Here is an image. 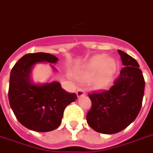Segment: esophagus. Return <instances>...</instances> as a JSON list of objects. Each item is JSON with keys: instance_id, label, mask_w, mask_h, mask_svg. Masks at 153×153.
Masks as SVG:
<instances>
[{"instance_id": "34e87169", "label": "esophagus", "mask_w": 153, "mask_h": 153, "mask_svg": "<svg viewBox=\"0 0 153 153\" xmlns=\"http://www.w3.org/2000/svg\"><path fill=\"white\" fill-rule=\"evenodd\" d=\"M77 97H82V96H84V95H85V91H84V90H83V89H78V90H77Z\"/></svg>"}]
</instances>
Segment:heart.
I'll return each mask as SVG.
<instances>
[{
	"mask_svg": "<svg viewBox=\"0 0 153 153\" xmlns=\"http://www.w3.org/2000/svg\"><path fill=\"white\" fill-rule=\"evenodd\" d=\"M116 69V63L111 58H107L105 55H99L92 58L85 66L78 73L79 80H89L94 74H97V85L105 86L114 74Z\"/></svg>",
	"mask_w": 153,
	"mask_h": 153,
	"instance_id": "b5f03b06",
	"label": "heart"
}]
</instances>
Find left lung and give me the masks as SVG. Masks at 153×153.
<instances>
[{
  "mask_svg": "<svg viewBox=\"0 0 153 153\" xmlns=\"http://www.w3.org/2000/svg\"><path fill=\"white\" fill-rule=\"evenodd\" d=\"M124 68L109 90L89 94L92 108L86 115L95 131L116 134L130 125L141 110L145 79L139 64L132 56L118 50Z\"/></svg>",
  "mask_w": 153,
  "mask_h": 153,
  "instance_id": "8db88e82",
  "label": "left lung"
}]
</instances>
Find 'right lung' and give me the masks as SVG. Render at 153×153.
I'll use <instances>...</instances> for the list:
<instances>
[{
	"label": "right lung",
	"instance_id": "obj_1",
	"mask_svg": "<svg viewBox=\"0 0 153 153\" xmlns=\"http://www.w3.org/2000/svg\"><path fill=\"white\" fill-rule=\"evenodd\" d=\"M57 61L58 58L49 53H29L19 59L11 71L10 106L19 122L33 131L48 132L59 127L65 108L77 99L76 94L62 89L59 82L42 84L32 80V70L36 64Z\"/></svg>",
	"mask_w": 153,
	"mask_h": 153
}]
</instances>
